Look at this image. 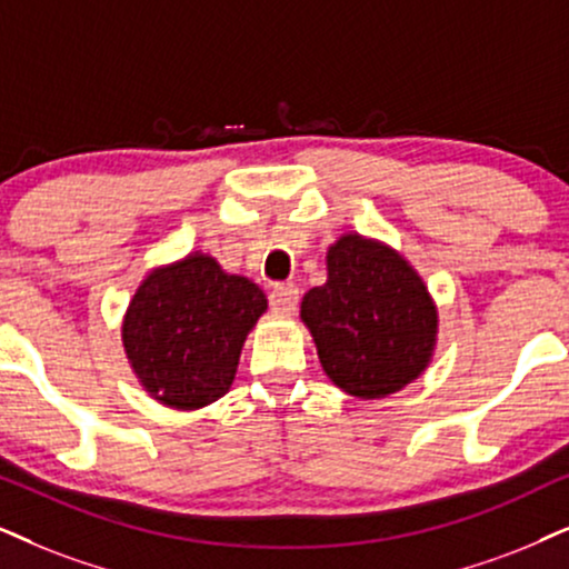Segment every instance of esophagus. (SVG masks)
I'll return each instance as SVG.
<instances>
[{"label": "esophagus", "mask_w": 569, "mask_h": 569, "mask_svg": "<svg viewBox=\"0 0 569 569\" xmlns=\"http://www.w3.org/2000/svg\"><path fill=\"white\" fill-rule=\"evenodd\" d=\"M299 305V289L293 283H278L270 291V307L280 315H291Z\"/></svg>", "instance_id": "obj_1"}]
</instances>
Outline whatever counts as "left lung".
Instances as JSON below:
<instances>
[{"label": "left lung", "mask_w": 569, "mask_h": 569, "mask_svg": "<svg viewBox=\"0 0 569 569\" xmlns=\"http://www.w3.org/2000/svg\"><path fill=\"white\" fill-rule=\"evenodd\" d=\"M322 370L359 399L397 393L428 368L438 312L405 257L362 236L328 249V280L301 299Z\"/></svg>", "instance_id": "1"}]
</instances>
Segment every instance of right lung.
Masks as SVG:
<instances>
[{"label": "right lung", "instance_id": "add662e5", "mask_svg": "<svg viewBox=\"0 0 569 569\" xmlns=\"http://www.w3.org/2000/svg\"><path fill=\"white\" fill-rule=\"evenodd\" d=\"M268 309L249 278L207 254L157 268L133 293L123 347L141 386L162 405L199 409L228 391L247 333Z\"/></svg>", "mask_w": 569, "mask_h": 569}]
</instances>
